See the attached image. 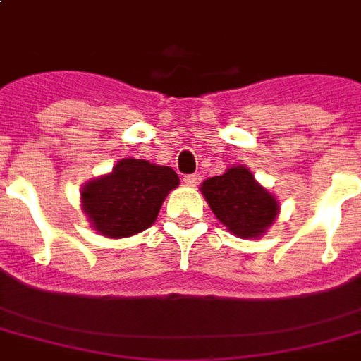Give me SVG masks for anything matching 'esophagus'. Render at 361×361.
<instances>
[{"label":"esophagus","mask_w":361,"mask_h":361,"mask_svg":"<svg viewBox=\"0 0 361 361\" xmlns=\"http://www.w3.org/2000/svg\"><path fill=\"white\" fill-rule=\"evenodd\" d=\"M183 183L189 187H197L200 183V176L198 174H187L183 176Z\"/></svg>","instance_id":"34e87169"}]
</instances>
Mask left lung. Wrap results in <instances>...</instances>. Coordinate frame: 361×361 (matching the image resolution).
I'll list each match as a JSON object with an SVG mask.
<instances>
[{"label": "left lung", "instance_id": "obj_1", "mask_svg": "<svg viewBox=\"0 0 361 361\" xmlns=\"http://www.w3.org/2000/svg\"><path fill=\"white\" fill-rule=\"evenodd\" d=\"M200 192L221 225L245 240L262 238L279 215V200L260 185L251 170L236 164L202 181Z\"/></svg>", "mask_w": 361, "mask_h": 361}]
</instances>
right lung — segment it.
I'll use <instances>...</instances> for the list:
<instances>
[{
    "label": "right lung",
    "mask_w": 361,
    "mask_h": 361,
    "mask_svg": "<svg viewBox=\"0 0 361 361\" xmlns=\"http://www.w3.org/2000/svg\"><path fill=\"white\" fill-rule=\"evenodd\" d=\"M178 185L180 178L170 166L146 159H121L112 172L82 185V212L101 236L130 238L155 223L164 198Z\"/></svg>",
    "instance_id": "right-lung-1"
}]
</instances>
